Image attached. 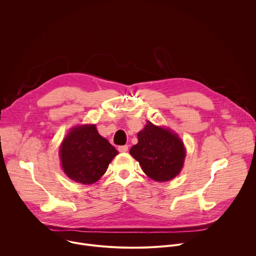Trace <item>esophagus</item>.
Instances as JSON below:
<instances>
[{
    "label": "esophagus",
    "mask_w": 256,
    "mask_h": 256,
    "mask_svg": "<svg viewBox=\"0 0 256 256\" xmlns=\"http://www.w3.org/2000/svg\"><path fill=\"white\" fill-rule=\"evenodd\" d=\"M128 144H124V146H120L118 147V151L120 153H124V152H128Z\"/></svg>",
    "instance_id": "obj_1"
}]
</instances>
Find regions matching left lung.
Wrapping results in <instances>:
<instances>
[{"instance_id": "1", "label": "left lung", "mask_w": 256, "mask_h": 256, "mask_svg": "<svg viewBox=\"0 0 256 256\" xmlns=\"http://www.w3.org/2000/svg\"><path fill=\"white\" fill-rule=\"evenodd\" d=\"M130 154L150 178L165 182L180 173L186 153L177 134L148 122L138 134V144L132 146Z\"/></svg>"}]
</instances>
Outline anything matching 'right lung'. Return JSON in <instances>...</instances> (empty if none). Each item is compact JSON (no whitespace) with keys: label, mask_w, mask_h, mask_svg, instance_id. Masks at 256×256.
Here are the masks:
<instances>
[{"label":"right lung","mask_w":256,"mask_h":256,"mask_svg":"<svg viewBox=\"0 0 256 256\" xmlns=\"http://www.w3.org/2000/svg\"><path fill=\"white\" fill-rule=\"evenodd\" d=\"M118 154L114 146L98 134L95 124L72 128L60 148L64 172L82 184L99 180Z\"/></svg>","instance_id":"obj_1"}]
</instances>
